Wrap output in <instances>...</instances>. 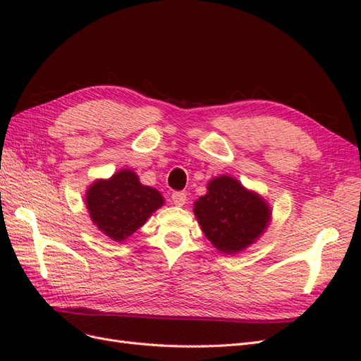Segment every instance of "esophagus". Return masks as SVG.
<instances>
[{
  "label": "esophagus",
  "mask_w": 361,
  "mask_h": 361,
  "mask_svg": "<svg viewBox=\"0 0 361 361\" xmlns=\"http://www.w3.org/2000/svg\"><path fill=\"white\" fill-rule=\"evenodd\" d=\"M171 202L176 206H183L185 203H187V194L182 191H174L171 194Z\"/></svg>",
  "instance_id": "obj_1"
}]
</instances>
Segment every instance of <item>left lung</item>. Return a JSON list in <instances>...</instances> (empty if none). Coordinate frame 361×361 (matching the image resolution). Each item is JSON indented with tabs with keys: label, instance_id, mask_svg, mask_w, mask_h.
<instances>
[{
	"label": "left lung",
	"instance_id": "obj_1",
	"mask_svg": "<svg viewBox=\"0 0 361 361\" xmlns=\"http://www.w3.org/2000/svg\"><path fill=\"white\" fill-rule=\"evenodd\" d=\"M194 215L212 245L226 255L245 250L265 232L271 220L268 203L231 176L207 183L194 203Z\"/></svg>",
	"mask_w": 361,
	"mask_h": 361
}]
</instances>
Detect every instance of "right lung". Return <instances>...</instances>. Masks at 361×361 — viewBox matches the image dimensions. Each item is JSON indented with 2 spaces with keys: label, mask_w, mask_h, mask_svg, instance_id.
Returning <instances> with one entry per match:
<instances>
[{
  "label": "right lung",
  "mask_w": 361,
  "mask_h": 361,
  "mask_svg": "<svg viewBox=\"0 0 361 361\" xmlns=\"http://www.w3.org/2000/svg\"><path fill=\"white\" fill-rule=\"evenodd\" d=\"M92 221L113 241H125L164 204L155 188L141 185L133 170H120L110 179L92 183L85 194Z\"/></svg>",
  "instance_id": "right-lung-1"
}]
</instances>
